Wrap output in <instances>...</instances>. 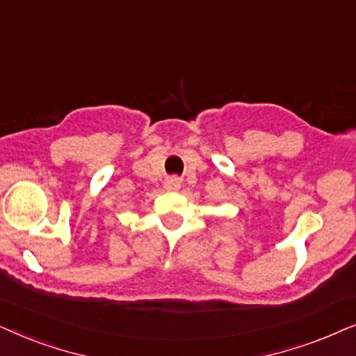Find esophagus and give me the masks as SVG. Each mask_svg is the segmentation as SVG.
<instances>
[{
  "label": "esophagus",
  "mask_w": 356,
  "mask_h": 356,
  "mask_svg": "<svg viewBox=\"0 0 356 356\" xmlns=\"http://www.w3.org/2000/svg\"><path fill=\"white\" fill-rule=\"evenodd\" d=\"M164 187L168 188V191H179V188H181V179H179V177L165 179Z\"/></svg>",
  "instance_id": "obj_1"
}]
</instances>
